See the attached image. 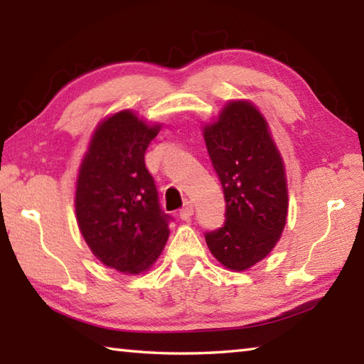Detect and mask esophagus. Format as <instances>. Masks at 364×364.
<instances>
[{
  "label": "esophagus",
  "instance_id": "34e87169",
  "mask_svg": "<svg viewBox=\"0 0 364 364\" xmlns=\"http://www.w3.org/2000/svg\"><path fill=\"white\" fill-rule=\"evenodd\" d=\"M193 213H194L193 204H191V202H186V204H184V207L180 210V218L181 220H189L191 217H193Z\"/></svg>",
  "mask_w": 364,
  "mask_h": 364
}]
</instances>
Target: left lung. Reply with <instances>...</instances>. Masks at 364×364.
<instances>
[{
	"mask_svg": "<svg viewBox=\"0 0 364 364\" xmlns=\"http://www.w3.org/2000/svg\"><path fill=\"white\" fill-rule=\"evenodd\" d=\"M208 156L223 188L225 225L205 241L226 268L244 271L267 257L287 218L282 157L268 123L249 101H231L204 128Z\"/></svg>",
	"mask_w": 364,
	"mask_h": 364,
	"instance_id": "8db88e82",
	"label": "left lung"
}]
</instances>
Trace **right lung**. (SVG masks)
<instances>
[{"label": "right lung", "mask_w": 364, "mask_h": 364, "mask_svg": "<svg viewBox=\"0 0 364 364\" xmlns=\"http://www.w3.org/2000/svg\"><path fill=\"white\" fill-rule=\"evenodd\" d=\"M159 130L132 110H120L100 123L80 165L78 228L91 252L120 273L149 269L168 239L171 217L160 208L144 164Z\"/></svg>", "instance_id": "add662e5"}]
</instances>
